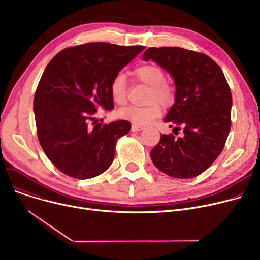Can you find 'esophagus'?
I'll list each match as a JSON object with an SVG mask.
<instances>
[{
  "instance_id": "obj_1",
  "label": "esophagus",
  "mask_w": 260,
  "mask_h": 260,
  "mask_svg": "<svg viewBox=\"0 0 260 260\" xmlns=\"http://www.w3.org/2000/svg\"><path fill=\"white\" fill-rule=\"evenodd\" d=\"M144 127L143 126H140V125H136V124H133L132 125V132H140L142 131Z\"/></svg>"
}]
</instances>
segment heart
<instances>
[{
	"label": "heart",
	"mask_w": 260,
	"mask_h": 260,
	"mask_svg": "<svg viewBox=\"0 0 260 260\" xmlns=\"http://www.w3.org/2000/svg\"><path fill=\"white\" fill-rule=\"evenodd\" d=\"M134 76L142 83L151 86L152 90L148 94L146 106L131 105L119 111L122 119L133 122L134 124H148L161 114L160 105L169 107L175 102L176 93L174 87L166 82V73L161 67L155 64H145L139 66L134 71ZM109 91L113 100L119 104L124 105L127 101V81L122 73H118L112 80ZM158 103L157 104L156 102Z\"/></svg>",
	"instance_id": "b5f03b06"
}]
</instances>
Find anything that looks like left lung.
I'll return each instance as SVG.
<instances>
[{
    "instance_id": "8db88e82",
    "label": "left lung",
    "mask_w": 260,
    "mask_h": 260,
    "mask_svg": "<svg viewBox=\"0 0 260 260\" xmlns=\"http://www.w3.org/2000/svg\"><path fill=\"white\" fill-rule=\"evenodd\" d=\"M143 60L168 71L176 85L175 103L165 118L173 134L161 135L151 158L161 172L193 178L222 152L231 129L232 93L218 64L201 52L181 47H151ZM178 130L183 131L177 138Z\"/></svg>"
}]
</instances>
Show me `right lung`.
Masks as SVG:
<instances>
[{
    "mask_svg": "<svg viewBox=\"0 0 260 260\" xmlns=\"http://www.w3.org/2000/svg\"><path fill=\"white\" fill-rule=\"evenodd\" d=\"M144 48L86 43L61 50L46 66L34 99L37 135L63 174L89 179L111 167L118 139L132 125L126 120L104 124L94 115L114 108L113 78Z\"/></svg>",
    "mask_w": 260,
    "mask_h": 260,
    "instance_id": "1",
    "label": "right lung"
}]
</instances>
